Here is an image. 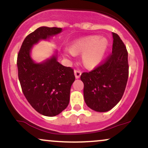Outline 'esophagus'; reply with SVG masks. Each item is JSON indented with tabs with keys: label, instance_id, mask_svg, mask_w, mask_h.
<instances>
[{
	"label": "esophagus",
	"instance_id": "34e87169",
	"mask_svg": "<svg viewBox=\"0 0 148 148\" xmlns=\"http://www.w3.org/2000/svg\"><path fill=\"white\" fill-rule=\"evenodd\" d=\"M74 75H75L76 79H79L81 75V72L79 70H74Z\"/></svg>",
	"mask_w": 148,
	"mask_h": 148
}]
</instances>
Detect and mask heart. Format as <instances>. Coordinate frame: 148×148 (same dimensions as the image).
Instances as JSON below:
<instances>
[{"label": "heart", "instance_id": "heart-1", "mask_svg": "<svg viewBox=\"0 0 148 148\" xmlns=\"http://www.w3.org/2000/svg\"><path fill=\"white\" fill-rule=\"evenodd\" d=\"M108 46L106 39L97 36L87 37L74 41L70 49H64V54L65 56L72 58L75 53H82L83 62L86 67L91 68L101 62Z\"/></svg>", "mask_w": 148, "mask_h": 148}]
</instances>
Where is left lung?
Returning <instances> with one entry per match:
<instances>
[{
	"instance_id": "obj_1",
	"label": "left lung",
	"mask_w": 148,
	"mask_h": 148,
	"mask_svg": "<svg viewBox=\"0 0 148 148\" xmlns=\"http://www.w3.org/2000/svg\"><path fill=\"white\" fill-rule=\"evenodd\" d=\"M113 39L112 53L106 62L90 72L81 74L84 82V100L87 106L97 112L112 109L120 101L129 76L128 53L116 33Z\"/></svg>"
}]
</instances>
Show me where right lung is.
<instances>
[{
    "mask_svg": "<svg viewBox=\"0 0 148 148\" xmlns=\"http://www.w3.org/2000/svg\"><path fill=\"white\" fill-rule=\"evenodd\" d=\"M60 28L42 26L25 38L17 56L18 76L23 95L40 114L53 117L68 106L71 86L75 81L74 70L58 61V51L41 62L31 57L33 46L60 33Z\"/></svg>",
    "mask_w": 148,
    "mask_h": 148,
    "instance_id": "right-lung-1",
    "label": "right lung"
}]
</instances>
